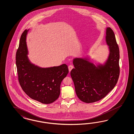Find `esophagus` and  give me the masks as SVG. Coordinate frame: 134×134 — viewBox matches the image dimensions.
Segmentation results:
<instances>
[{
  "label": "esophagus",
  "mask_w": 134,
  "mask_h": 134,
  "mask_svg": "<svg viewBox=\"0 0 134 134\" xmlns=\"http://www.w3.org/2000/svg\"><path fill=\"white\" fill-rule=\"evenodd\" d=\"M73 68H74V67H73V66H72V65H69V66H68V69H69V72H71V71L72 70Z\"/></svg>",
  "instance_id": "1"
}]
</instances>
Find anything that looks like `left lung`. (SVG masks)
Returning <instances> with one entry per match:
<instances>
[{
	"instance_id": "obj_1",
	"label": "left lung",
	"mask_w": 134,
	"mask_h": 134,
	"mask_svg": "<svg viewBox=\"0 0 134 134\" xmlns=\"http://www.w3.org/2000/svg\"><path fill=\"white\" fill-rule=\"evenodd\" d=\"M105 41L108 46L107 58L103 63H93L90 57H76L72 60L75 68L71 71L77 97L89 103L98 101L112 90L119 75V48L115 34L106 28Z\"/></svg>"
}]
</instances>
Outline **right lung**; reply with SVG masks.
<instances>
[{
    "label": "right lung",
    "instance_id": "right-lung-1",
    "mask_svg": "<svg viewBox=\"0 0 134 134\" xmlns=\"http://www.w3.org/2000/svg\"><path fill=\"white\" fill-rule=\"evenodd\" d=\"M25 30L20 37L16 54L18 80L22 90L29 97L43 104H50L58 99L60 84L69 70L67 65L42 68L32 63L28 55Z\"/></svg>",
    "mask_w": 134,
    "mask_h": 134
}]
</instances>
